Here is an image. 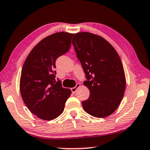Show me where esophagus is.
Returning <instances> with one entry per match:
<instances>
[{
    "mask_svg": "<svg viewBox=\"0 0 150 150\" xmlns=\"http://www.w3.org/2000/svg\"><path fill=\"white\" fill-rule=\"evenodd\" d=\"M79 87H80V84H79V83H77V84L75 85V87H73V88H71V90L72 93L75 94V93H76V91H77V88H78Z\"/></svg>",
    "mask_w": 150,
    "mask_h": 150,
    "instance_id": "34e87169",
    "label": "esophagus"
}]
</instances>
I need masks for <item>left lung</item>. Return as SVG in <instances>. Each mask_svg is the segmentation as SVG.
<instances>
[{
	"instance_id": "1",
	"label": "left lung",
	"mask_w": 150,
	"mask_h": 150,
	"mask_svg": "<svg viewBox=\"0 0 150 150\" xmlns=\"http://www.w3.org/2000/svg\"><path fill=\"white\" fill-rule=\"evenodd\" d=\"M72 44L85 74L83 84L90 91L88 99L82 101L83 108L94 117L108 116L120 105L126 88L118 53L106 40L89 32L75 34Z\"/></svg>"
}]
</instances>
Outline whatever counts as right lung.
I'll use <instances>...</instances> for the list:
<instances>
[{"instance_id": "1", "label": "right lung", "mask_w": 150, "mask_h": 150, "mask_svg": "<svg viewBox=\"0 0 150 150\" xmlns=\"http://www.w3.org/2000/svg\"><path fill=\"white\" fill-rule=\"evenodd\" d=\"M73 34L57 32L41 40L28 55L22 67L20 93L31 112L40 119L58 117L71 91L55 81V62L71 47Z\"/></svg>"}]
</instances>
